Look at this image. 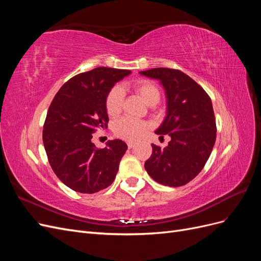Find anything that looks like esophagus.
Returning a JSON list of instances; mask_svg holds the SVG:
<instances>
[{
  "label": "esophagus",
  "instance_id": "1",
  "mask_svg": "<svg viewBox=\"0 0 261 261\" xmlns=\"http://www.w3.org/2000/svg\"><path fill=\"white\" fill-rule=\"evenodd\" d=\"M135 145H136V144L134 143V141H129V143L127 144V146H128V148H129V149H132V148L135 147Z\"/></svg>",
  "mask_w": 261,
  "mask_h": 261
}]
</instances>
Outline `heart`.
I'll return each mask as SVG.
<instances>
[{
  "label": "heart",
  "instance_id": "heart-1",
  "mask_svg": "<svg viewBox=\"0 0 261 261\" xmlns=\"http://www.w3.org/2000/svg\"><path fill=\"white\" fill-rule=\"evenodd\" d=\"M134 90L149 106H154L160 101V90L149 81H138L133 85ZM124 92L120 87H113L106 98V110L110 116H116L121 112ZM149 128V124L144 121L123 117L113 124V133L116 137L125 140H136L140 138Z\"/></svg>",
  "mask_w": 261,
  "mask_h": 261
}]
</instances>
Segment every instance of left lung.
I'll return each mask as SVG.
<instances>
[{"instance_id":"1","label":"left lung","mask_w":261,"mask_h":261,"mask_svg":"<svg viewBox=\"0 0 261 261\" xmlns=\"http://www.w3.org/2000/svg\"><path fill=\"white\" fill-rule=\"evenodd\" d=\"M140 75L160 81L167 97V116L155 130L169 135V145H152L145 162L148 174L159 184L178 187L195 178L208 161L216 143L217 126L210 97L178 69L152 68ZM163 137V136H160Z\"/></svg>"}]
</instances>
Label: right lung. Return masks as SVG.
<instances>
[{"label": "right lung", "instance_id": "obj_1", "mask_svg": "<svg viewBox=\"0 0 261 261\" xmlns=\"http://www.w3.org/2000/svg\"><path fill=\"white\" fill-rule=\"evenodd\" d=\"M130 70L97 67L70 78L55 94L42 139L53 172L75 192L93 194L113 183L127 150L120 139L98 149L92 134L108 126L106 98Z\"/></svg>", "mask_w": 261, "mask_h": 261}]
</instances>
